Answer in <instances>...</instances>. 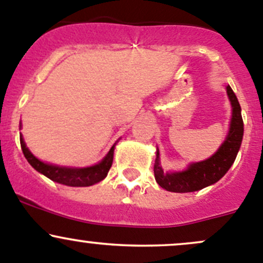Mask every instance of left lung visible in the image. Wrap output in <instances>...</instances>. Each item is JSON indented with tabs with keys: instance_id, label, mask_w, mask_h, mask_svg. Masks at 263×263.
I'll list each match as a JSON object with an SVG mask.
<instances>
[{
	"instance_id": "1",
	"label": "left lung",
	"mask_w": 263,
	"mask_h": 263,
	"mask_svg": "<svg viewBox=\"0 0 263 263\" xmlns=\"http://www.w3.org/2000/svg\"><path fill=\"white\" fill-rule=\"evenodd\" d=\"M227 92L233 112L229 132H228L225 141L217 148L213 156L203 161L190 164L185 171L174 172V173H164L160 165V160H159V150L156 151L154 176H155V181L161 188L178 193L195 192V191L202 190L208 185L216 183L229 171L240 148L245 128H243L239 102L229 85L227 86Z\"/></svg>"
}]
</instances>
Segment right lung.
Instances as JSON below:
<instances>
[{
	"label": "right lung",
	"mask_w": 263,
	"mask_h": 263,
	"mask_svg": "<svg viewBox=\"0 0 263 263\" xmlns=\"http://www.w3.org/2000/svg\"><path fill=\"white\" fill-rule=\"evenodd\" d=\"M20 144L24 156L35 171L44 174L47 178L52 179L53 182L70 185V187H89V185L103 181L107 177L110 166H112L113 154H115V145H113L109 153L104 156V159L100 163L92 166H87V168H67V166H58L43 163L39 159H36L26 147L21 135Z\"/></svg>",
	"instance_id": "1"
}]
</instances>
